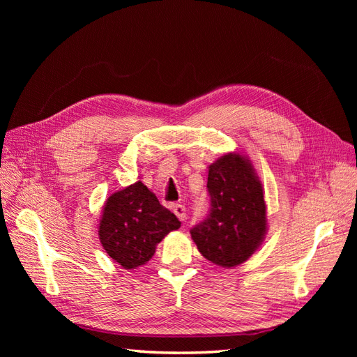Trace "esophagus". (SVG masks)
I'll use <instances>...</instances> for the list:
<instances>
[{
    "label": "esophagus",
    "mask_w": 357,
    "mask_h": 357,
    "mask_svg": "<svg viewBox=\"0 0 357 357\" xmlns=\"http://www.w3.org/2000/svg\"><path fill=\"white\" fill-rule=\"evenodd\" d=\"M174 213H176V215L177 218L181 220V222H185L186 219H188V213H186V207L183 204H176L174 205Z\"/></svg>",
    "instance_id": "1"
}]
</instances>
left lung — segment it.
<instances>
[{"instance_id": "obj_1", "label": "left lung", "mask_w": 357, "mask_h": 357, "mask_svg": "<svg viewBox=\"0 0 357 357\" xmlns=\"http://www.w3.org/2000/svg\"><path fill=\"white\" fill-rule=\"evenodd\" d=\"M210 210L190 229L198 250L215 265H240L262 243L266 207L261 181L252 165L236 153L225 155L208 168Z\"/></svg>"}]
</instances>
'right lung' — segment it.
<instances>
[{"label": "right lung", "mask_w": 357, "mask_h": 357, "mask_svg": "<svg viewBox=\"0 0 357 357\" xmlns=\"http://www.w3.org/2000/svg\"><path fill=\"white\" fill-rule=\"evenodd\" d=\"M180 225L177 215L137 181L107 199L98 232L107 255L132 269L150 261L156 244Z\"/></svg>", "instance_id": "obj_1"}]
</instances>
